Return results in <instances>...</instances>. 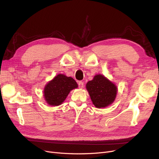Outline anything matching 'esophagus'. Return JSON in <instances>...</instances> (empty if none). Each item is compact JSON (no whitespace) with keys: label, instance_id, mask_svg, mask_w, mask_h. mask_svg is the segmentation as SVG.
<instances>
[{"label":"esophagus","instance_id":"1","mask_svg":"<svg viewBox=\"0 0 159 159\" xmlns=\"http://www.w3.org/2000/svg\"><path fill=\"white\" fill-rule=\"evenodd\" d=\"M78 85H79V88L80 89H82L84 88V82H83V81H79Z\"/></svg>","mask_w":159,"mask_h":159}]
</instances>
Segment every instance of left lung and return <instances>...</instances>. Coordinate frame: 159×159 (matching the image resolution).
<instances>
[{
  "label": "left lung",
  "mask_w": 159,
  "mask_h": 159,
  "mask_svg": "<svg viewBox=\"0 0 159 159\" xmlns=\"http://www.w3.org/2000/svg\"><path fill=\"white\" fill-rule=\"evenodd\" d=\"M90 98L94 106L105 108L112 104L116 98L117 87L113 82L102 74L95 75L86 84Z\"/></svg>",
  "instance_id": "left-lung-1"
}]
</instances>
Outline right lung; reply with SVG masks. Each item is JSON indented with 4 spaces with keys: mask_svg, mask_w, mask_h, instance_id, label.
Here are the masks:
<instances>
[{
    "mask_svg": "<svg viewBox=\"0 0 159 159\" xmlns=\"http://www.w3.org/2000/svg\"><path fill=\"white\" fill-rule=\"evenodd\" d=\"M78 87L73 78L59 74L46 84L43 91L44 99L51 106H58L64 102L70 91Z\"/></svg>",
    "mask_w": 159,
    "mask_h": 159,
    "instance_id": "obj_1",
    "label": "right lung"
}]
</instances>
